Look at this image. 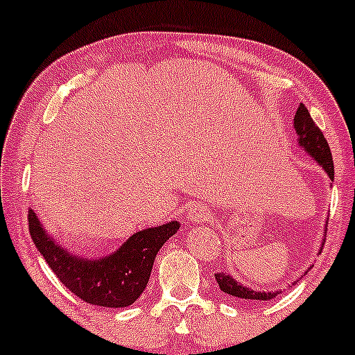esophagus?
<instances>
[{"mask_svg": "<svg viewBox=\"0 0 355 355\" xmlns=\"http://www.w3.org/2000/svg\"><path fill=\"white\" fill-rule=\"evenodd\" d=\"M187 219L192 222V224H202V222L209 219L207 209L202 207V205H193V207H190L189 214H187Z\"/></svg>", "mask_w": 355, "mask_h": 355, "instance_id": "34e87169", "label": "esophagus"}]
</instances>
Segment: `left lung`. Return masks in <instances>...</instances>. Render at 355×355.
Segmentation results:
<instances>
[{"label":"left lung","instance_id":"8db88e82","mask_svg":"<svg viewBox=\"0 0 355 355\" xmlns=\"http://www.w3.org/2000/svg\"><path fill=\"white\" fill-rule=\"evenodd\" d=\"M293 130L298 136L297 138L298 146L302 148L305 153H309L310 157L315 159V163H318V165L322 166V170L325 171L329 180L334 184V159H332V153H330L329 143H327V139L323 138L322 131L318 130L317 124H315L313 119L310 118L309 109L303 106V104H300L297 112H295ZM332 184H330V187H332ZM325 232H327V222H325ZM325 237L327 236L323 234L320 251L323 248V241H325ZM311 268H313V264L309 266V270L305 272H309ZM216 279H217V285L220 288V291H224V293L229 295V297L244 300V302H268V300L276 298L278 297V293H282V290L259 291L256 290V288L243 285V283L237 282L234 276H231L229 272H224V271L216 272Z\"/></svg>","mask_w":355,"mask_h":355}]
</instances>
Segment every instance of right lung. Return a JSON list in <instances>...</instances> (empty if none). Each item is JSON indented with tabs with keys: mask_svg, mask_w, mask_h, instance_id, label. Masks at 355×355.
<instances>
[{
	"mask_svg": "<svg viewBox=\"0 0 355 355\" xmlns=\"http://www.w3.org/2000/svg\"><path fill=\"white\" fill-rule=\"evenodd\" d=\"M28 229L50 270L76 297L91 305L124 309L145 291L158 251L177 234L180 222L171 220L135 232L114 252L101 258H85L58 244L33 210L28 214Z\"/></svg>",
	"mask_w": 355,
	"mask_h": 355,
	"instance_id": "obj_1",
	"label": "right lung"
}]
</instances>
